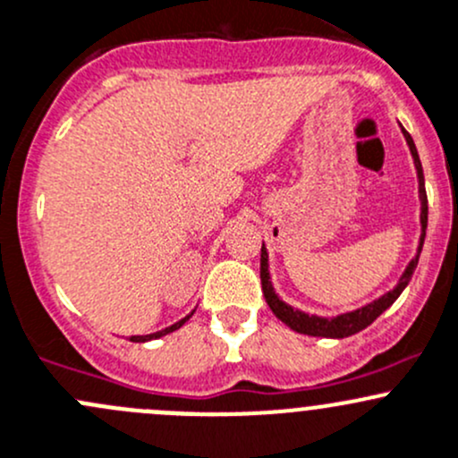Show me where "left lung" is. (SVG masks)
I'll use <instances>...</instances> for the list:
<instances>
[{
	"label": "left lung",
	"instance_id": "1",
	"mask_svg": "<svg viewBox=\"0 0 458 458\" xmlns=\"http://www.w3.org/2000/svg\"><path fill=\"white\" fill-rule=\"evenodd\" d=\"M403 139L408 143L410 154H412L414 160V169H417V181H419V200H421V235H419V247H417V256L408 262L405 271L399 277L397 286L388 293H384L381 298L372 300L370 304L361 306V309L355 310H348V313L342 315H335V318H319V315H309L304 310L293 309L291 304H286L284 300H280V295L276 293L271 284V273H268V253L267 247L262 244V256H260V280H262V293L264 300H267L268 309L273 310L280 322H284L291 331L301 333V335H310V337H331V339H342V337H351V335L364 331L366 327H370L386 309L394 304V300L402 295V291L408 286L410 277H412L414 268L419 264V256H421V249H423V240H426V227H428V196H426V181H423V167H421V160H419L417 148H414V140L408 131L403 130Z\"/></svg>",
	"mask_w": 458,
	"mask_h": 458
}]
</instances>
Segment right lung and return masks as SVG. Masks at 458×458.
Segmentation results:
<instances>
[{
    "mask_svg": "<svg viewBox=\"0 0 458 458\" xmlns=\"http://www.w3.org/2000/svg\"><path fill=\"white\" fill-rule=\"evenodd\" d=\"M194 310H196V309H194ZM194 310H191L190 315H185V318H182V319H178L176 324H172V327L163 328V331L149 333V335H131V337H130V342H139V344H143V342H152V339H158V337H163V335H167V333H174V331H178V328H181L182 324H185L187 319L191 318V315H194Z\"/></svg>",
    "mask_w": 458,
    "mask_h": 458,
    "instance_id": "add662e5",
    "label": "right lung"
}]
</instances>
